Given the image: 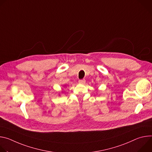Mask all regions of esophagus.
I'll use <instances>...</instances> for the list:
<instances>
[{
  "mask_svg": "<svg viewBox=\"0 0 152 152\" xmlns=\"http://www.w3.org/2000/svg\"><path fill=\"white\" fill-rule=\"evenodd\" d=\"M79 83L80 84H84L85 83V80H79Z\"/></svg>",
  "mask_w": 152,
  "mask_h": 152,
  "instance_id": "obj_1",
  "label": "esophagus"
}]
</instances>
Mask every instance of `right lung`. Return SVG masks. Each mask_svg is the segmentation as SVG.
<instances>
[{"label": "right lung", "mask_w": 152, "mask_h": 152, "mask_svg": "<svg viewBox=\"0 0 152 152\" xmlns=\"http://www.w3.org/2000/svg\"><path fill=\"white\" fill-rule=\"evenodd\" d=\"M65 86H66V85H65Z\"/></svg>", "instance_id": "obj_1"}]
</instances>
